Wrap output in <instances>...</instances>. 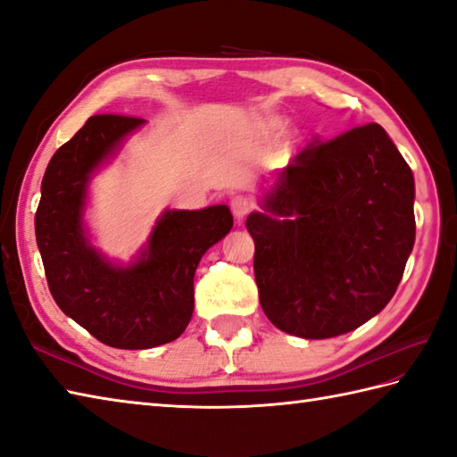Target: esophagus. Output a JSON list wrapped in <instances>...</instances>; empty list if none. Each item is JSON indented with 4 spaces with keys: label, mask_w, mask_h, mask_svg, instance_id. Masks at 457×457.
Masks as SVG:
<instances>
[{
    "label": "esophagus",
    "mask_w": 457,
    "mask_h": 457,
    "mask_svg": "<svg viewBox=\"0 0 457 457\" xmlns=\"http://www.w3.org/2000/svg\"><path fill=\"white\" fill-rule=\"evenodd\" d=\"M253 208L255 204L252 198H247V195H234V198H231V212H234L236 220H244Z\"/></svg>",
    "instance_id": "34e87169"
}]
</instances>
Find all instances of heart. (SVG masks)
<instances>
[{"label": "heart", "mask_w": 457, "mask_h": 457, "mask_svg": "<svg viewBox=\"0 0 457 457\" xmlns=\"http://www.w3.org/2000/svg\"><path fill=\"white\" fill-rule=\"evenodd\" d=\"M267 129H270L271 132H275V134H279V132H283L285 130V122L283 120H271L270 124H267Z\"/></svg>", "instance_id": "b5f03b06"}]
</instances>
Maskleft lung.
I'll return each mask as SVG.
<instances>
[{"instance_id":"left-lung-1","label":"left lung","mask_w":457,"mask_h":457,"mask_svg":"<svg viewBox=\"0 0 457 457\" xmlns=\"http://www.w3.org/2000/svg\"><path fill=\"white\" fill-rule=\"evenodd\" d=\"M259 204L245 226L277 328L330 338L388 305L416 239L414 174L380 124L315 138Z\"/></svg>"}]
</instances>
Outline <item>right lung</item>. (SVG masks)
<instances>
[{
  "mask_svg": "<svg viewBox=\"0 0 457 457\" xmlns=\"http://www.w3.org/2000/svg\"><path fill=\"white\" fill-rule=\"evenodd\" d=\"M146 120L96 114L45 170L35 236L59 309L98 341L127 351L172 343L194 312V275L202 255L229 234L228 205L164 210L130 263L91 244L85 223L88 184Z\"/></svg>",
  "mask_w": 457,
  "mask_h": 457,
  "instance_id": "obj_1",
  "label": "right lung"
}]
</instances>
